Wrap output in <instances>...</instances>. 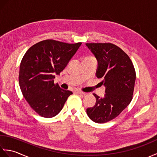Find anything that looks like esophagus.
<instances>
[{
    "label": "esophagus",
    "instance_id": "obj_1",
    "mask_svg": "<svg viewBox=\"0 0 157 157\" xmlns=\"http://www.w3.org/2000/svg\"><path fill=\"white\" fill-rule=\"evenodd\" d=\"M75 92L77 93V94H84V92L81 91V90H76Z\"/></svg>",
    "mask_w": 157,
    "mask_h": 157
}]
</instances>
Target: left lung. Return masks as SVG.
<instances>
[{"label":"left lung","instance_id":"8db88e82","mask_svg":"<svg viewBox=\"0 0 157 157\" xmlns=\"http://www.w3.org/2000/svg\"><path fill=\"white\" fill-rule=\"evenodd\" d=\"M86 45L98 60L96 71L106 87L104 98L93 94L96 102L86 110L90 119L104 123L116 118L131 102L134 94L136 71L132 60L112 43H87Z\"/></svg>","mask_w":157,"mask_h":157}]
</instances>
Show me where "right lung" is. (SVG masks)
<instances>
[{
    "label": "right lung",
    "instance_id": "add662e5",
    "mask_svg": "<svg viewBox=\"0 0 157 157\" xmlns=\"http://www.w3.org/2000/svg\"><path fill=\"white\" fill-rule=\"evenodd\" d=\"M81 44L45 40L31 46L23 56L19 69V86L23 97L39 115L55 117L73 94L55 84V74L65 69Z\"/></svg>",
    "mask_w": 157,
    "mask_h": 157
}]
</instances>
